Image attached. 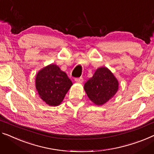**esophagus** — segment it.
<instances>
[{
  "label": "esophagus",
  "instance_id": "34e87169",
  "mask_svg": "<svg viewBox=\"0 0 154 154\" xmlns=\"http://www.w3.org/2000/svg\"><path fill=\"white\" fill-rule=\"evenodd\" d=\"M75 81L76 82H78V83H82L84 82V79L83 77H77L75 79Z\"/></svg>",
  "mask_w": 154,
  "mask_h": 154
}]
</instances>
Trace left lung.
<instances>
[{"label": "left lung", "instance_id": "8db88e82", "mask_svg": "<svg viewBox=\"0 0 154 154\" xmlns=\"http://www.w3.org/2000/svg\"><path fill=\"white\" fill-rule=\"evenodd\" d=\"M118 89V82L107 68H100L84 84V90L92 102L102 105L109 101Z\"/></svg>", "mask_w": 154, "mask_h": 154}]
</instances>
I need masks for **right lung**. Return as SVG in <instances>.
<instances>
[{
	"mask_svg": "<svg viewBox=\"0 0 154 154\" xmlns=\"http://www.w3.org/2000/svg\"><path fill=\"white\" fill-rule=\"evenodd\" d=\"M72 85L66 73L54 64L43 68L36 75V90L41 99L50 106L60 104Z\"/></svg>",
	"mask_w": 154,
	"mask_h": 154,
	"instance_id": "add662e5",
	"label": "right lung"
}]
</instances>
